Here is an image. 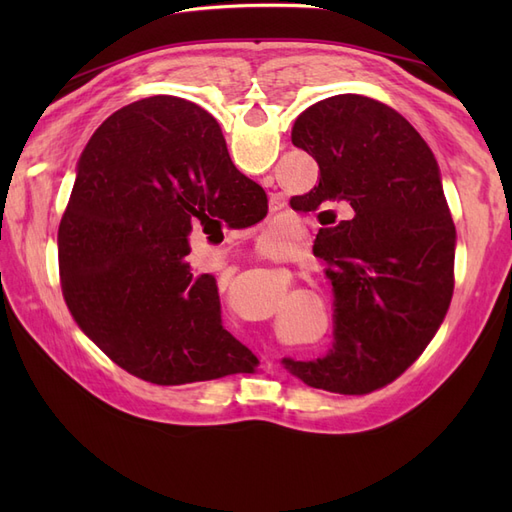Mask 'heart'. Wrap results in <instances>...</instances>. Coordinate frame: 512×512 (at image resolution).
<instances>
[{
  "label": "heart",
  "mask_w": 512,
  "mask_h": 512,
  "mask_svg": "<svg viewBox=\"0 0 512 512\" xmlns=\"http://www.w3.org/2000/svg\"><path fill=\"white\" fill-rule=\"evenodd\" d=\"M262 245H265V252L271 256H282L288 252V237L282 235V230L271 228L265 232V237H262Z\"/></svg>",
  "instance_id": "heart-1"
}]
</instances>
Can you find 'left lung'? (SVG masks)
I'll return each mask as SVG.
<instances>
[{"instance_id":"8db88e82","label":"left lung","mask_w":512,"mask_h":512,"mask_svg":"<svg viewBox=\"0 0 512 512\" xmlns=\"http://www.w3.org/2000/svg\"><path fill=\"white\" fill-rule=\"evenodd\" d=\"M292 145L320 168L301 207L348 205L352 218L322 228L314 250L329 262L333 346L282 365L314 389L371 393L421 356L451 305L455 224L438 162L406 117L356 94L305 108Z\"/></svg>"}]
</instances>
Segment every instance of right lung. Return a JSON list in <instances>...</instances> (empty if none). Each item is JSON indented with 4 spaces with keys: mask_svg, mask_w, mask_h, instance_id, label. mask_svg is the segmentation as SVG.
<instances>
[{
    "mask_svg": "<svg viewBox=\"0 0 512 512\" xmlns=\"http://www.w3.org/2000/svg\"><path fill=\"white\" fill-rule=\"evenodd\" d=\"M265 190L232 164L220 123L177 96L119 108L91 136L59 222L68 309L132 376L173 386L254 374L222 324L215 277L188 262L194 222H250Z\"/></svg>",
    "mask_w": 512,
    "mask_h": 512,
    "instance_id": "right-lung-1",
    "label": "right lung"
}]
</instances>
